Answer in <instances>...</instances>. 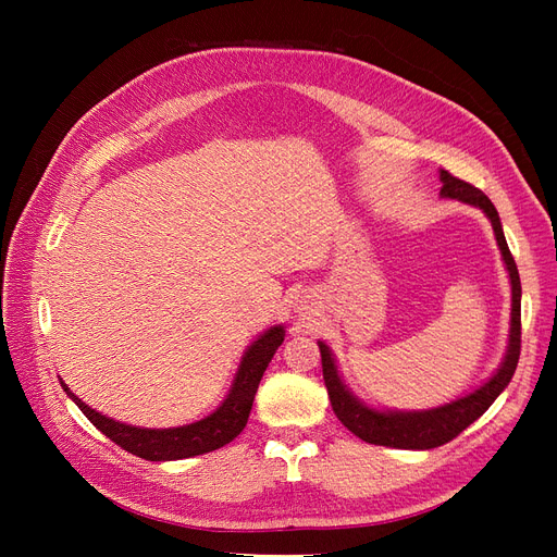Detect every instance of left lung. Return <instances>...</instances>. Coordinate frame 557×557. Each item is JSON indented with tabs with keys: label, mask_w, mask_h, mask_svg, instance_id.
Returning a JSON list of instances; mask_svg holds the SVG:
<instances>
[{
	"label": "left lung",
	"mask_w": 557,
	"mask_h": 557,
	"mask_svg": "<svg viewBox=\"0 0 557 557\" xmlns=\"http://www.w3.org/2000/svg\"><path fill=\"white\" fill-rule=\"evenodd\" d=\"M441 181H443L441 196L458 198L462 202L476 205V208H481L487 214V219L492 221L496 244H499V248H502L504 261H506L508 273H510V284H512V320H510L512 325H510L508 355H506L502 368L496 370V374L490 379V382L483 384L472 395L456 399L447 406L433 408V411H424V413H376L349 395V391L343 386L341 376L336 372V366H334V359L330 355L327 345L320 343L323 379H325L334 413L343 422V426H347L357 437H361V441H366L370 445L395 447V449H433V447L447 445L472 422H476L492 406V401L502 395V391L510 384L517 361H519V352H521V282H519L517 263H515L510 248L506 244V237H504L499 214H496L492 200L479 187L456 178V175H451L445 169L441 171Z\"/></svg>",
	"instance_id": "left-lung-1"
}]
</instances>
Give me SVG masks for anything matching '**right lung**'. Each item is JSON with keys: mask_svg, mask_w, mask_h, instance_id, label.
I'll use <instances>...</instances> for the list:
<instances>
[{"mask_svg": "<svg viewBox=\"0 0 557 557\" xmlns=\"http://www.w3.org/2000/svg\"><path fill=\"white\" fill-rule=\"evenodd\" d=\"M284 341L282 327H271L267 334H261L246 352L242 368L234 379V386L227 395V399L216 408V411L200 422L178 426V429H139L128 426L122 422H114L95 408L85 406L78 397L70 393V388L63 384L65 393L76 401V406L83 411V416L90 420L106 437L114 445H120L128 454H135L144 460H181L214 451L237 437L250 416L252 399L257 393V386L261 382L263 372H267L273 355Z\"/></svg>", "mask_w": 557, "mask_h": 557, "instance_id": "add662e5", "label": "right lung"}]
</instances>
